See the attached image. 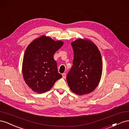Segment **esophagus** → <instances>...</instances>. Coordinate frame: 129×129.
Returning <instances> with one entry per match:
<instances>
[{
    "label": "esophagus",
    "mask_w": 129,
    "mask_h": 129,
    "mask_svg": "<svg viewBox=\"0 0 129 129\" xmlns=\"http://www.w3.org/2000/svg\"><path fill=\"white\" fill-rule=\"evenodd\" d=\"M62 78H63L64 79H65L66 78V73H62Z\"/></svg>",
    "instance_id": "obj_1"
}]
</instances>
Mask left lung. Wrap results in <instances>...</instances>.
Wrapping results in <instances>:
<instances>
[{"instance_id":"8db88e82","label":"left lung","mask_w":129,"mask_h":129,"mask_svg":"<svg viewBox=\"0 0 129 129\" xmlns=\"http://www.w3.org/2000/svg\"><path fill=\"white\" fill-rule=\"evenodd\" d=\"M73 65L67 80L71 90L78 95L90 93L97 87L102 74V60L97 46L88 39L71 43Z\"/></svg>"}]
</instances>
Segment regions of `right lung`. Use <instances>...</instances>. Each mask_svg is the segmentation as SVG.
I'll list each match as a JSON object with an SVG mask.
<instances>
[{
  "mask_svg": "<svg viewBox=\"0 0 129 129\" xmlns=\"http://www.w3.org/2000/svg\"><path fill=\"white\" fill-rule=\"evenodd\" d=\"M60 40L43 35L29 44L25 50L22 65L24 80L32 91L38 93L49 91L62 77L58 73L54 53L63 45Z\"/></svg>",
  "mask_w": 129,
  "mask_h": 129,
  "instance_id": "obj_1",
  "label": "right lung"
}]
</instances>
